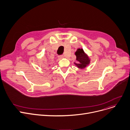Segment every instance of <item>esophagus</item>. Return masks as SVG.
<instances>
[{"instance_id":"1","label":"esophagus","mask_w":130,"mask_h":130,"mask_svg":"<svg viewBox=\"0 0 130 130\" xmlns=\"http://www.w3.org/2000/svg\"><path fill=\"white\" fill-rule=\"evenodd\" d=\"M64 55H61V56H59V57H58V58L59 59H62V58H64Z\"/></svg>"}]
</instances>
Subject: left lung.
<instances>
[{"instance_id": "left-lung-1", "label": "left lung", "mask_w": 130, "mask_h": 130, "mask_svg": "<svg viewBox=\"0 0 130 130\" xmlns=\"http://www.w3.org/2000/svg\"><path fill=\"white\" fill-rule=\"evenodd\" d=\"M76 55L77 63H74L78 69H84L89 65L91 63V58L88 56V55L84 51L83 48H78L75 52Z\"/></svg>"}]
</instances>
